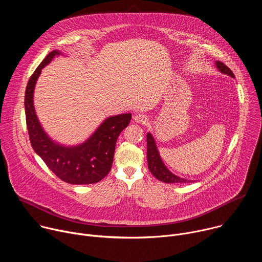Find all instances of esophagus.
I'll use <instances>...</instances> for the list:
<instances>
[{"instance_id": "34e87169", "label": "esophagus", "mask_w": 262, "mask_h": 262, "mask_svg": "<svg viewBox=\"0 0 262 262\" xmlns=\"http://www.w3.org/2000/svg\"><path fill=\"white\" fill-rule=\"evenodd\" d=\"M134 120H135V122H137V123L146 124V123L148 122V117H147L146 115H143V114H137V115H135Z\"/></svg>"}]
</instances>
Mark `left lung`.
Here are the masks:
<instances>
[{"label":"left lung","mask_w":262,"mask_h":262,"mask_svg":"<svg viewBox=\"0 0 262 262\" xmlns=\"http://www.w3.org/2000/svg\"><path fill=\"white\" fill-rule=\"evenodd\" d=\"M215 65L220 69L221 72L226 73V74H228V76L234 78V74L231 71V69L224 64L223 62L216 61ZM147 162H148V169L150 170L152 175L163 182H167V183L192 182V180H188V179H184V178L174 175L165 167V165L162 162L161 157L159 155V151H158L157 146H156V142L150 134H147Z\"/></svg>","instance_id":"8db88e82"}]
</instances>
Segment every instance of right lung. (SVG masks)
I'll use <instances>...</instances> for the list:
<instances>
[{
    "label": "right lung",
    "mask_w": 262,
    "mask_h": 262,
    "mask_svg": "<svg viewBox=\"0 0 262 262\" xmlns=\"http://www.w3.org/2000/svg\"><path fill=\"white\" fill-rule=\"evenodd\" d=\"M58 55H60L58 51L50 53L33 72L27 84L25 111L30 142L35 152L61 180L71 184L96 183L111 171L116 141L128 125L132 114L107 118L94 135L80 146L63 147L54 143L37 119L33 105V91L41 69Z\"/></svg>",
    "instance_id": "obj_1"
}]
</instances>
